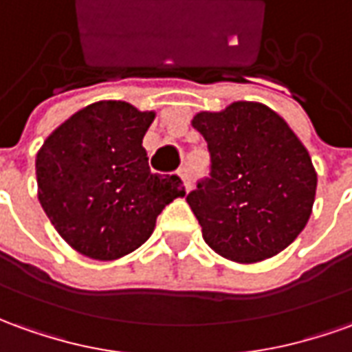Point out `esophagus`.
Here are the masks:
<instances>
[{"instance_id":"obj_1","label":"esophagus","mask_w":352,"mask_h":352,"mask_svg":"<svg viewBox=\"0 0 352 352\" xmlns=\"http://www.w3.org/2000/svg\"><path fill=\"white\" fill-rule=\"evenodd\" d=\"M178 176H180L182 182H184L186 190H190V188H191V174H190V170H188L186 166H182L180 170H178Z\"/></svg>"}]
</instances>
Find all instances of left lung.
<instances>
[{"label":"left lung","mask_w":352,"mask_h":352,"mask_svg":"<svg viewBox=\"0 0 352 352\" xmlns=\"http://www.w3.org/2000/svg\"><path fill=\"white\" fill-rule=\"evenodd\" d=\"M191 124L210 155L208 176L186 197L207 245L256 263L293 243L312 212L316 172L287 122L263 103L237 101Z\"/></svg>","instance_id":"8db88e82"}]
</instances>
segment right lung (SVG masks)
Masks as SVG:
<instances>
[{
	"mask_svg": "<svg viewBox=\"0 0 352 352\" xmlns=\"http://www.w3.org/2000/svg\"><path fill=\"white\" fill-rule=\"evenodd\" d=\"M153 118L124 101H99L65 120L38 153V199L78 253L98 261L132 253L162 208L186 195L180 176L149 168L142 142Z\"/></svg>",
	"mask_w": 352,
	"mask_h": 352,
	"instance_id": "right-lung-1",
	"label": "right lung"
}]
</instances>
